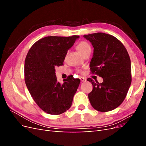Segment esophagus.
<instances>
[{"label":"esophagus","instance_id":"obj_1","mask_svg":"<svg viewBox=\"0 0 146 146\" xmlns=\"http://www.w3.org/2000/svg\"><path fill=\"white\" fill-rule=\"evenodd\" d=\"M80 80H81V82H86V78H85V77H81L80 78Z\"/></svg>","mask_w":146,"mask_h":146}]
</instances>
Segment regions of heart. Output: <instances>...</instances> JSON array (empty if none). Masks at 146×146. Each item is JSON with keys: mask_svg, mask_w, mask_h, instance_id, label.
Returning <instances> with one entry per match:
<instances>
[{"mask_svg": "<svg viewBox=\"0 0 146 146\" xmlns=\"http://www.w3.org/2000/svg\"><path fill=\"white\" fill-rule=\"evenodd\" d=\"M77 48L83 55L86 54V52H91V48L90 44L85 41H82L79 42L77 46Z\"/></svg>", "mask_w": 146, "mask_h": 146, "instance_id": "heart-1", "label": "heart"}]
</instances>
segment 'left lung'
<instances>
[{"label":"left lung","mask_w":146,"mask_h":146,"mask_svg":"<svg viewBox=\"0 0 146 146\" xmlns=\"http://www.w3.org/2000/svg\"><path fill=\"white\" fill-rule=\"evenodd\" d=\"M83 37L94 47L90 65L91 72L103 78L101 83L91 78L87 79L93 88L88 98L98 111H111L122 103L131 85L129 55L122 43L111 35L96 33Z\"/></svg>","instance_id":"8db88e82"}]
</instances>
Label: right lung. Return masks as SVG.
Segmentation results:
<instances>
[{
    "label": "right lung",
    "mask_w": 146,
    "mask_h": 146,
    "mask_svg": "<svg viewBox=\"0 0 146 146\" xmlns=\"http://www.w3.org/2000/svg\"><path fill=\"white\" fill-rule=\"evenodd\" d=\"M78 38L77 35L43 38L34 44L26 56V86L38 107L48 114H60L71 107L80 80L69 76L61 84L55 68L63 65L68 50Z\"/></svg>",
    "instance_id": "add662e5"
}]
</instances>
